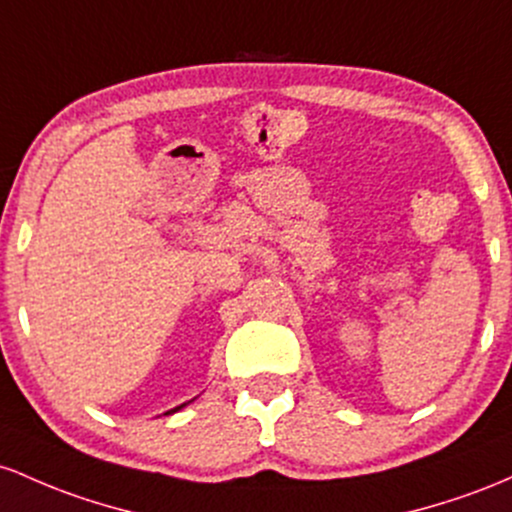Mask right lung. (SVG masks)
<instances>
[{"instance_id":"obj_1","label":"right lung","mask_w":512,"mask_h":512,"mask_svg":"<svg viewBox=\"0 0 512 512\" xmlns=\"http://www.w3.org/2000/svg\"><path fill=\"white\" fill-rule=\"evenodd\" d=\"M179 409H181V406H176V409H174V411H179Z\"/></svg>"}]
</instances>
